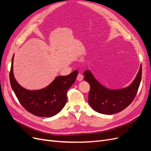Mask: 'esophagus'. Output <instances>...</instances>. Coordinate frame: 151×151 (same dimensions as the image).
<instances>
[{"mask_svg":"<svg viewBox=\"0 0 151 151\" xmlns=\"http://www.w3.org/2000/svg\"><path fill=\"white\" fill-rule=\"evenodd\" d=\"M77 81H83V76L81 74H79L78 76H77Z\"/></svg>","mask_w":151,"mask_h":151,"instance_id":"34e87169","label":"esophagus"}]
</instances>
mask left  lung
<instances>
[{"instance_id": "8db88e82", "label": "left lung", "mask_w": 151, "mask_h": 151, "mask_svg": "<svg viewBox=\"0 0 151 151\" xmlns=\"http://www.w3.org/2000/svg\"><path fill=\"white\" fill-rule=\"evenodd\" d=\"M84 80L90 85L88 103L94 110L105 115L120 112L133 101L142 78V66L130 86L118 90L109 89L97 81L89 70H85Z\"/></svg>"}]
</instances>
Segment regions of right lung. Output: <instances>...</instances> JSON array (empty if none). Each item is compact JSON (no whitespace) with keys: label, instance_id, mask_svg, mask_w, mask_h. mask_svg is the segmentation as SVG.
Here are the masks:
<instances>
[{"label":"right lung","instance_id":"right-lung-1","mask_svg":"<svg viewBox=\"0 0 151 151\" xmlns=\"http://www.w3.org/2000/svg\"><path fill=\"white\" fill-rule=\"evenodd\" d=\"M12 58L9 79L11 88L23 108L40 117H52L60 112L67 102V92L75 83L78 71L74 70L66 76L57 77L52 84L40 90L29 91L17 83L13 75Z\"/></svg>","mask_w":151,"mask_h":151}]
</instances>
